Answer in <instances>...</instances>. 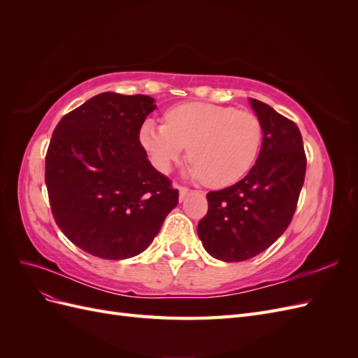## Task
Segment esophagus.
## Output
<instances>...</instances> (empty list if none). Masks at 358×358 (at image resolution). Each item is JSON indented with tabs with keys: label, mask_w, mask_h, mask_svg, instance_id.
Wrapping results in <instances>:
<instances>
[{
	"label": "esophagus",
	"mask_w": 358,
	"mask_h": 358,
	"mask_svg": "<svg viewBox=\"0 0 358 358\" xmlns=\"http://www.w3.org/2000/svg\"><path fill=\"white\" fill-rule=\"evenodd\" d=\"M191 191L188 189V188H185V187H179V201H183L185 200V197L188 196Z\"/></svg>",
	"instance_id": "34e87169"
}]
</instances>
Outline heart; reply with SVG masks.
<instances>
[{
	"instance_id": "heart-1",
	"label": "heart",
	"mask_w": 358,
	"mask_h": 358,
	"mask_svg": "<svg viewBox=\"0 0 358 358\" xmlns=\"http://www.w3.org/2000/svg\"><path fill=\"white\" fill-rule=\"evenodd\" d=\"M262 137L254 113L200 101L171 107L166 124L146 119L138 129L140 146L158 171L169 173L188 146V175L215 188L233 185L252 169Z\"/></svg>"
}]
</instances>
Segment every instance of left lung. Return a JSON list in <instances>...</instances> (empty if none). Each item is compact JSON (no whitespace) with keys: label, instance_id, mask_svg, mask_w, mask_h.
Returning <instances> with one entry per match:
<instances>
[{"label":"left lung","instance_id":"left-lung-1","mask_svg":"<svg viewBox=\"0 0 358 358\" xmlns=\"http://www.w3.org/2000/svg\"><path fill=\"white\" fill-rule=\"evenodd\" d=\"M249 104L263 131L258 158L242 180L206 196L209 210L197 227L208 254L227 263L245 262L279 239L306 175L299 127L266 103L249 99Z\"/></svg>","mask_w":358,"mask_h":358}]
</instances>
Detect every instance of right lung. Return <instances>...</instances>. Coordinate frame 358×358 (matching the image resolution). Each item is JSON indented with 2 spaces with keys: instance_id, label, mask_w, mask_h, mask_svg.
<instances>
[{
  "instance_id": "right-lung-1",
  "label": "right lung",
  "mask_w": 358,
  "mask_h": 358,
  "mask_svg": "<svg viewBox=\"0 0 358 358\" xmlns=\"http://www.w3.org/2000/svg\"><path fill=\"white\" fill-rule=\"evenodd\" d=\"M157 109L148 95L103 92L67 113L46 154L53 218L94 257L125 259L152 243L179 192L154 169L138 129Z\"/></svg>"
}]
</instances>
